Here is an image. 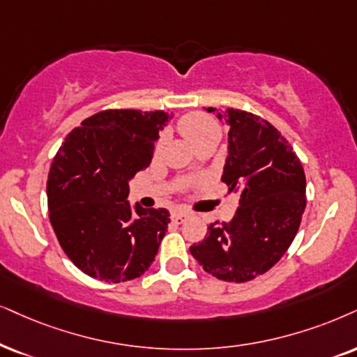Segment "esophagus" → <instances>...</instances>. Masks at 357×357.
Segmentation results:
<instances>
[{
    "mask_svg": "<svg viewBox=\"0 0 357 357\" xmlns=\"http://www.w3.org/2000/svg\"><path fill=\"white\" fill-rule=\"evenodd\" d=\"M171 218H173V220H174L176 224H183L184 220L189 218V214H188V212H184V211H174Z\"/></svg>",
    "mask_w": 357,
    "mask_h": 357,
    "instance_id": "esophagus-1",
    "label": "esophagus"
}]
</instances>
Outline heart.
<instances>
[{
    "label": "heart",
    "mask_w": 357,
    "mask_h": 357,
    "mask_svg": "<svg viewBox=\"0 0 357 357\" xmlns=\"http://www.w3.org/2000/svg\"><path fill=\"white\" fill-rule=\"evenodd\" d=\"M178 128L184 137H186L192 145H197L202 139L211 137H220V128L218 121L211 119L209 115L202 114V112H191V114L184 115L178 121ZM161 148V142L156 145V151Z\"/></svg>",
    "instance_id": "1"
}]
</instances>
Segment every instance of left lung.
Returning a JSON list of instances; mask_svg holds the SVG:
<instances>
[{
    "label": "left lung",
    "mask_w": 357,
    "mask_h": 357,
    "mask_svg": "<svg viewBox=\"0 0 357 357\" xmlns=\"http://www.w3.org/2000/svg\"><path fill=\"white\" fill-rule=\"evenodd\" d=\"M224 116L222 183L241 196L238 207L232 220L211 224L189 252L212 277L245 283L268 272L291 245L306 206V178L293 146L270 121L237 108Z\"/></svg>",
    "instance_id": "1"
}]
</instances>
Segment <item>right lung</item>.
<instances>
[{
  "instance_id": "obj_1",
  "label": "right lung",
  "mask_w": 357,
  "mask_h": 357,
  "mask_svg": "<svg viewBox=\"0 0 357 357\" xmlns=\"http://www.w3.org/2000/svg\"><path fill=\"white\" fill-rule=\"evenodd\" d=\"M161 110L108 108L67 135L47 176V207L62 250L79 270L107 283L150 268L168 231L165 207L132 209L128 181L151 163Z\"/></svg>"
}]
</instances>
